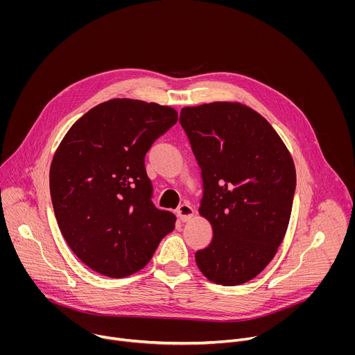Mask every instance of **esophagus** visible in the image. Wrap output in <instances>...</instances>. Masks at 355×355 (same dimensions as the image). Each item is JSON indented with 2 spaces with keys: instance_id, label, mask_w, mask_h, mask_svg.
<instances>
[{
  "instance_id": "34e87169",
  "label": "esophagus",
  "mask_w": 355,
  "mask_h": 355,
  "mask_svg": "<svg viewBox=\"0 0 355 355\" xmlns=\"http://www.w3.org/2000/svg\"><path fill=\"white\" fill-rule=\"evenodd\" d=\"M177 215L182 222H188L193 216V209L189 204H182L177 209Z\"/></svg>"
}]
</instances>
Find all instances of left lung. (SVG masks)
<instances>
[{
    "label": "left lung",
    "instance_id": "1",
    "mask_svg": "<svg viewBox=\"0 0 355 355\" xmlns=\"http://www.w3.org/2000/svg\"><path fill=\"white\" fill-rule=\"evenodd\" d=\"M180 123L204 181L199 214L214 230L196 266L218 285L244 284L285 237L296 187L291 153L267 119L240 103L185 107Z\"/></svg>",
    "mask_w": 355,
    "mask_h": 355
}]
</instances>
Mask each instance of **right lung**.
<instances>
[{
	"label": "right lung",
	"mask_w": 355,
	"mask_h": 355,
	"mask_svg": "<svg viewBox=\"0 0 355 355\" xmlns=\"http://www.w3.org/2000/svg\"><path fill=\"white\" fill-rule=\"evenodd\" d=\"M178 121L171 107L115 98L83 115L50 166V195L63 237L91 270L111 278L140 271L175 216L151 202L144 156Z\"/></svg>",
	"instance_id": "add662e5"
}]
</instances>
